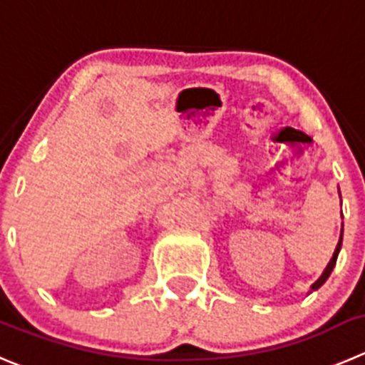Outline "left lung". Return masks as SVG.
I'll return each instance as SVG.
<instances>
[{
	"label": "left lung",
	"mask_w": 365,
	"mask_h": 365,
	"mask_svg": "<svg viewBox=\"0 0 365 365\" xmlns=\"http://www.w3.org/2000/svg\"><path fill=\"white\" fill-rule=\"evenodd\" d=\"M342 234H344V227H342V229H340V237H339V243H336V248H335V252H333V257H331V259H329L328 267L324 268V272H322V275H321V277L317 279V281L313 282V284H312V292L319 290V288H321V286L324 284L326 281H328V277H329V275H331L333 268H335V264H336V257H339V252H340V248H342ZM308 294H309V292H308Z\"/></svg>",
	"instance_id": "obj_1"
}]
</instances>
